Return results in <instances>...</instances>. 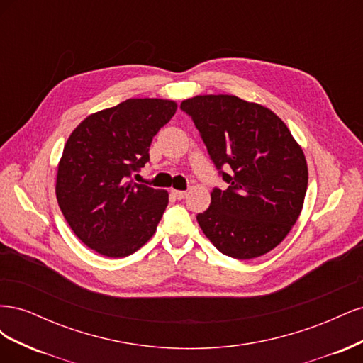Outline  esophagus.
<instances>
[{"instance_id": "esophagus-1", "label": "esophagus", "mask_w": 363, "mask_h": 363, "mask_svg": "<svg viewBox=\"0 0 363 363\" xmlns=\"http://www.w3.org/2000/svg\"><path fill=\"white\" fill-rule=\"evenodd\" d=\"M171 194L174 199H177V200H183V199H186V195H188V192L186 191H177V189H172Z\"/></svg>"}]
</instances>
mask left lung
I'll use <instances>...</instances> for the list:
<instances>
[{"label": "left lung", "instance_id": "8db88e82", "mask_svg": "<svg viewBox=\"0 0 363 363\" xmlns=\"http://www.w3.org/2000/svg\"><path fill=\"white\" fill-rule=\"evenodd\" d=\"M180 108L228 184L215 188L211 206L196 215L203 233L233 259L267 255L301 213L309 179L301 147L272 111L235 95H196Z\"/></svg>", "mask_w": 363, "mask_h": 363}]
</instances>
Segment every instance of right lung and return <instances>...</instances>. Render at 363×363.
I'll return each instance as SVG.
<instances>
[{"label":"right lung","mask_w":363,"mask_h":363,"mask_svg":"<svg viewBox=\"0 0 363 363\" xmlns=\"http://www.w3.org/2000/svg\"><path fill=\"white\" fill-rule=\"evenodd\" d=\"M177 103L130 98L83 119L57 168L56 196L75 236L106 257L133 255L155 235L168 192L131 180Z\"/></svg>","instance_id":"add662e5"}]
</instances>
